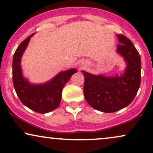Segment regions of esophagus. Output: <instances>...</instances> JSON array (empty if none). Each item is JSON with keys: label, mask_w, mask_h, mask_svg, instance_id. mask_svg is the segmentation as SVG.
<instances>
[{"label": "esophagus", "mask_w": 153, "mask_h": 153, "mask_svg": "<svg viewBox=\"0 0 153 153\" xmlns=\"http://www.w3.org/2000/svg\"><path fill=\"white\" fill-rule=\"evenodd\" d=\"M82 65H83V64H82Z\"/></svg>", "instance_id": "esophagus-1"}]
</instances>
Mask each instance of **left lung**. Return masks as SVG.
<instances>
[{
	"mask_svg": "<svg viewBox=\"0 0 153 153\" xmlns=\"http://www.w3.org/2000/svg\"><path fill=\"white\" fill-rule=\"evenodd\" d=\"M120 44L117 52L127 66L120 76L94 75L82 71L85 77L84 96L93 108L103 113H114L127 107L135 98L140 85L141 61L134 44L124 35H117Z\"/></svg>",
	"mask_w": 153,
	"mask_h": 153,
	"instance_id": "1",
	"label": "left lung"
}]
</instances>
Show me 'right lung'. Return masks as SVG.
<instances>
[{
    "mask_svg": "<svg viewBox=\"0 0 153 153\" xmlns=\"http://www.w3.org/2000/svg\"><path fill=\"white\" fill-rule=\"evenodd\" d=\"M33 35L31 34L22 41L14 54L13 85L18 97L24 105L36 113H47L55 110L59 105L62 89L77 70L71 68L62 71L44 84H30L23 77L20 63L22 54Z\"/></svg>",
    "mask_w": 153,
    "mask_h": 153,
    "instance_id": "obj_1",
    "label": "right lung"
}]
</instances>
